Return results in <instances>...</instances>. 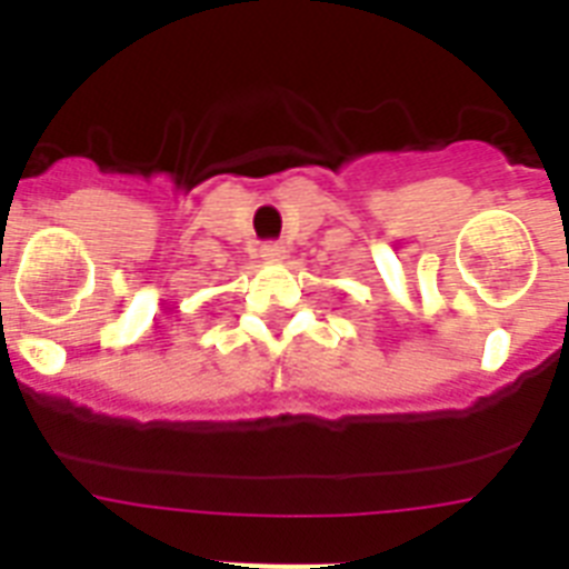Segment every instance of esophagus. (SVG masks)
Returning a JSON list of instances; mask_svg holds the SVG:
<instances>
[{
  "label": "esophagus",
  "instance_id": "obj_1",
  "mask_svg": "<svg viewBox=\"0 0 569 569\" xmlns=\"http://www.w3.org/2000/svg\"><path fill=\"white\" fill-rule=\"evenodd\" d=\"M259 256L264 261H281L284 259V248H281V244H276V241H268V244H261Z\"/></svg>",
  "mask_w": 569,
  "mask_h": 569
}]
</instances>
